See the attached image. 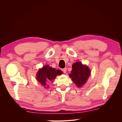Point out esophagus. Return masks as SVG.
Instances as JSON below:
<instances>
[{"label": "esophagus", "mask_w": 122, "mask_h": 122, "mask_svg": "<svg viewBox=\"0 0 122 122\" xmlns=\"http://www.w3.org/2000/svg\"><path fill=\"white\" fill-rule=\"evenodd\" d=\"M62 72H63L64 73H66V72H67V68H64V69H62Z\"/></svg>", "instance_id": "esophagus-1"}]
</instances>
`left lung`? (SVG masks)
<instances>
[{"mask_svg":"<svg viewBox=\"0 0 122 122\" xmlns=\"http://www.w3.org/2000/svg\"><path fill=\"white\" fill-rule=\"evenodd\" d=\"M72 67L71 73L69 76L77 87H81L90 76L91 70L88 66L83 65L80 61L76 62Z\"/></svg>","mask_w":122,"mask_h":122,"instance_id":"obj_1","label":"left lung"}]
</instances>
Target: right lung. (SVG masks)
Instances as JSON below:
<instances>
[{"instance_id":"right-lung-1","label":"right lung","mask_w":122,"mask_h":122,"mask_svg":"<svg viewBox=\"0 0 122 122\" xmlns=\"http://www.w3.org/2000/svg\"><path fill=\"white\" fill-rule=\"evenodd\" d=\"M61 74L62 72L61 70L51 68L48 65L44 66L42 68L39 70L36 74V78L42 86L47 88L46 86L48 83L52 81L57 75H60Z\"/></svg>"}]
</instances>
